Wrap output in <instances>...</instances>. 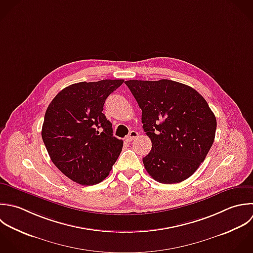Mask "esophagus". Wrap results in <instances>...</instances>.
Returning <instances> with one entry per match:
<instances>
[{
  "label": "esophagus",
  "mask_w": 253,
  "mask_h": 253,
  "mask_svg": "<svg viewBox=\"0 0 253 253\" xmlns=\"http://www.w3.org/2000/svg\"><path fill=\"white\" fill-rule=\"evenodd\" d=\"M138 137V132H136V131H131L130 133H129V135L125 138V141L126 142H132L135 138H137Z\"/></svg>",
  "instance_id": "1"
}]
</instances>
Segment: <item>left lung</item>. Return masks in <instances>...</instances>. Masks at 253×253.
<instances>
[{
  "instance_id": "left-lung-1",
  "label": "left lung",
  "mask_w": 253,
  "mask_h": 253,
  "mask_svg": "<svg viewBox=\"0 0 253 253\" xmlns=\"http://www.w3.org/2000/svg\"><path fill=\"white\" fill-rule=\"evenodd\" d=\"M125 84L142 109L143 129L152 141V150L143 159L148 173L165 184L190 177L215 140L217 120L205 98L170 80Z\"/></svg>"
}]
</instances>
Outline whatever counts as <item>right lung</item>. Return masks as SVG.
<instances>
[{
	"label": "right lung",
	"mask_w": 253,
	"mask_h": 253,
	"mask_svg": "<svg viewBox=\"0 0 253 253\" xmlns=\"http://www.w3.org/2000/svg\"><path fill=\"white\" fill-rule=\"evenodd\" d=\"M124 80L82 82L62 89L50 102L42 140L52 163L82 185L101 182L118 159L123 141L113 136L102 113L107 96Z\"/></svg>",
	"instance_id": "1"
}]
</instances>
